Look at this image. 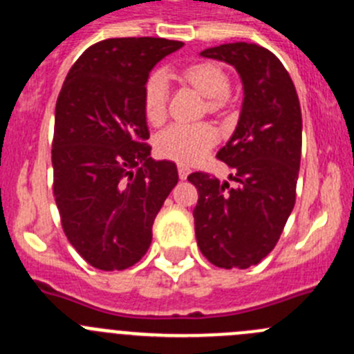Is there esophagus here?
<instances>
[{
  "label": "esophagus",
  "instance_id": "obj_1",
  "mask_svg": "<svg viewBox=\"0 0 354 354\" xmlns=\"http://www.w3.org/2000/svg\"><path fill=\"white\" fill-rule=\"evenodd\" d=\"M177 170H179V177H180V179H186L187 174H189V168H187L186 165H179V167H177Z\"/></svg>",
  "mask_w": 354,
  "mask_h": 354
}]
</instances>
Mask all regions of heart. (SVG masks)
I'll list each match as a JSON object with an SVG mask.
<instances>
[{"label": "heart", "mask_w": 354, "mask_h": 354, "mask_svg": "<svg viewBox=\"0 0 354 354\" xmlns=\"http://www.w3.org/2000/svg\"><path fill=\"white\" fill-rule=\"evenodd\" d=\"M183 79L209 98V109L225 106L230 93V79L214 63H194L183 70ZM168 103V82L163 71H154L144 84L142 109L151 124L165 119ZM217 131L209 122H174L161 129L154 138L158 154L180 165H194L216 145Z\"/></svg>", "instance_id": "obj_1"}]
</instances>
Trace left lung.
<instances>
[{
  "mask_svg": "<svg viewBox=\"0 0 354 354\" xmlns=\"http://www.w3.org/2000/svg\"><path fill=\"white\" fill-rule=\"evenodd\" d=\"M202 56L236 68L244 105L233 137L216 156L232 168L235 186L207 171L187 177L198 191L194 233L212 265L249 268L275 248L295 207L302 110L286 68L261 45L225 44Z\"/></svg>",
  "mask_w": 354,
  "mask_h": 354,
  "instance_id": "8db88e82",
  "label": "left lung"
}]
</instances>
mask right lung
I'll return each mask as SVG.
<instances>
[{
  "label": "right lung",
  "instance_id": "right-lung-1",
  "mask_svg": "<svg viewBox=\"0 0 354 354\" xmlns=\"http://www.w3.org/2000/svg\"><path fill=\"white\" fill-rule=\"evenodd\" d=\"M183 45L152 37L98 41L61 87L52 189L64 235L91 267L124 270L140 261L179 180L175 163L149 158L142 93L154 64Z\"/></svg>",
  "mask_w": 354,
  "mask_h": 354
}]
</instances>
